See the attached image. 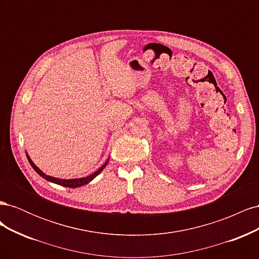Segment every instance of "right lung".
Returning <instances> with one entry per match:
<instances>
[{
  "label": "right lung",
  "instance_id": "add662e5",
  "mask_svg": "<svg viewBox=\"0 0 259 259\" xmlns=\"http://www.w3.org/2000/svg\"><path fill=\"white\" fill-rule=\"evenodd\" d=\"M27 158H28V161H29V163H30V165L33 167V169L36 171V173L40 175V176H42L43 178H45L46 180H49V182H51V183H54V184H57V185H60V186H64V187H68V188H77V187H81V186H84V185H86V184H89L90 182H92V180L95 178L97 175H99L100 173H101V170H103L105 167H106V165L108 164V160L106 161V163L104 164L103 166H101L100 168H98L95 173H93V174H91V175H89V176H86V177H82V178H74V179H60V178H55V177H52V176H49V175H46V174H44L43 171L38 168L35 164L32 162V160L30 159V156L27 154Z\"/></svg>",
  "mask_w": 259,
  "mask_h": 259
}]
</instances>
